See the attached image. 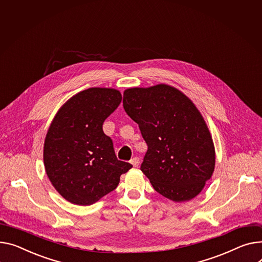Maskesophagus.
<instances>
[{"mask_svg":"<svg viewBox=\"0 0 262 262\" xmlns=\"http://www.w3.org/2000/svg\"><path fill=\"white\" fill-rule=\"evenodd\" d=\"M130 163L133 164V166L137 167L139 164H140V159H139L138 157H134V158L130 160Z\"/></svg>","mask_w":262,"mask_h":262,"instance_id":"1","label":"esophagus"}]
</instances>
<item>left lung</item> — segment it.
I'll return each mask as SVG.
<instances>
[{"label":"left lung","mask_w":262,"mask_h":262,"mask_svg":"<svg viewBox=\"0 0 262 262\" xmlns=\"http://www.w3.org/2000/svg\"><path fill=\"white\" fill-rule=\"evenodd\" d=\"M123 107L147 144L140 168L155 190L175 202L195 198L215 168L213 139L195 104L158 84L126 90Z\"/></svg>","instance_id":"left-lung-1"}]
</instances>
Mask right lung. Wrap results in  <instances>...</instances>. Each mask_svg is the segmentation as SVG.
<instances>
[{
  "label": "right lung",
  "mask_w": 262,
  "mask_h": 262,
  "mask_svg": "<svg viewBox=\"0 0 262 262\" xmlns=\"http://www.w3.org/2000/svg\"><path fill=\"white\" fill-rule=\"evenodd\" d=\"M114 89L80 92L59 110L48 128L43 159L47 176L67 201L91 205L113 191L133 167L120 161L103 123L121 103Z\"/></svg>",
  "instance_id": "add662e5"
}]
</instances>
